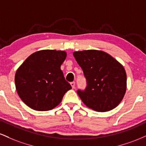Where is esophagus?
<instances>
[{"label": "esophagus", "mask_w": 146, "mask_h": 146, "mask_svg": "<svg viewBox=\"0 0 146 146\" xmlns=\"http://www.w3.org/2000/svg\"><path fill=\"white\" fill-rule=\"evenodd\" d=\"M75 82H71V86L72 88H75Z\"/></svg>", "instance_id": "1"}]
</instances>
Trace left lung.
I'll list each match as a JSON object with an SVG mask.
<instances>
[{"mask_svg": "<svg viewBox=\"0 0 146 146\" xmlns=\"http://www.w3.org/2000/svg\"><path fill=\"white\" fill-rule=\"evenodd\" d=\"M73 54L87 81L86 90H78L82 102L99 112L116 108L126 90V73L122 64L101 50L78 51Z\"/></svg>", "mask_w": 146, "mask_h": 146, "instance_id": "left-lung-1", "label": "left lung"}]
</instances>
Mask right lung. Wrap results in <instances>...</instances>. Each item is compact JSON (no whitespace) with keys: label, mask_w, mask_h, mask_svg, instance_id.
Returning a JSON list of instances; mask_svg holds the SVG:
<instances>
[{"label":"right lung","mask_w":146,"mask_h":146,"mask_svg":"<svg viewBox=\"0 0 146 146\" xmlns=\"http://www.w3.org/2000/svg\"><path fill=\"white\" fill-rule=\"evenodd\" d=\"M66 52L43 50L29 56L17 69L15 84L22 101L36 111L51 110L72 88L64 79L60 66Z\"/></svg>","instance_id":"add662e5"}]
</instances>
